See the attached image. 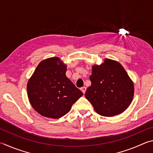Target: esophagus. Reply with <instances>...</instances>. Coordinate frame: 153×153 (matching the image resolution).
<instances>
[{
	"label": "esophagus",
	"instance_id": "obj_1",
	"mask_svg": "<svg viewBox=\"0 0 153 153\" xmlns=\"http://www.w3.org/2000/svg\"><path fill=\"white\" fill-rule=\"evenodd\" d=\"M81 90L82 91V92L84 93V94H85V92H86V87H82L81 88Z\"/></svg>",
	"mask_w": 153,
	"mask_h": 153
}]
</instances>
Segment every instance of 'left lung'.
<instances>
[{"mask_svg":"<svg viewBox=\"0 0 153 153\" xmlns=\"http://www.w3.org/2000/svg\"><path fill=\"white\" fill-rule=\"evenodd\" d=\"M90 79L92 84L87 88L85 97L99 115H119L132 101L133 82L119 62L105 59L100 65H93Z\"/></svg>","mask_w":153,"mask_h":153,"instance_id":"left-lung-1","label":"left lung"}]
</instances>
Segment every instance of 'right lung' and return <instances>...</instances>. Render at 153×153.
Returning <instances> with one entry per match:
<instances>
[{
  "instance_id": "right-lung-1",
  "label": "right lung",
  "mask_w": 153,
  "mask_h": 153,
  "mask_svg": "<svg viewBox=\"0 0 153 153\" xmlns=\"http://www.w3.org/2000/svg\"><path fill=\"white\" fill-rule=\"evenodd\" d=\"M66 71L67 66L59 58L46 59L38 64L27 82L30 104L44 117H63L83 95L66 76Z\"/></svg>"
}]
</instances>
